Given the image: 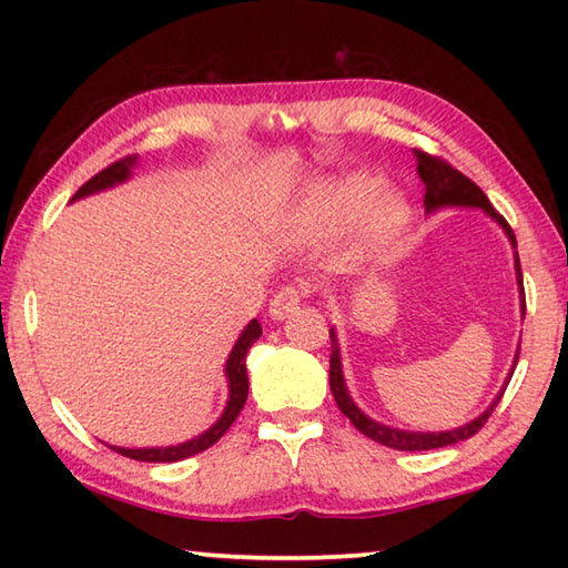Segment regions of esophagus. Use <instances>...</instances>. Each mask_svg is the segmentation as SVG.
Returning <instances> with one entry per match:
<instances>
[{
  "mask_svg": "<svg viewBox=\"0 0 568 568\" xmlns=\"http://www.w3.org/2000/svg\"><path fill=\"white\" fill-rule=\"evenodd\" d=\"M297 305H301V291H297L295 285H285L273 295L271 307H267V315H271L273 321H285Z\"/></svg>",
  "mask_w": 568,
  "mask_h": 568,
  "instance_id": "34e87169",
  "label": "esophagus"
}]
</instances>
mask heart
<instances>
[{
	"mask_svg": "<svg viewBox=\"0 0 568 568\" xmlns=\"http://www.w3.org/2000/svg\"><path fill=\"white\" fill-rule=\"evenodd\" d=\"M358 220L353 257L386 253L406 233L410 205L406 192L383 185L373 172H348L323 180L307 190L295 210V225L303 237H325Z\"/></svg>",
	"mask_w": 568,
	"mask_h": 568,
	"instance_id": "heart-1",
	"label": "heart"
}]
</instances>
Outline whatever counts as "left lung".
I'll use <instances>...</instances> for the list:
<instances>
[{"mask_svg": "<svg viewBox=\"0 0 568 568\" xmlns=\"http://www.w3.org/2000/svg\"><path fill=\"white\" fill-rule=\"evenodd\" d=\"M413 158H416V170H418V178L423 185H426V197H423V207H426V215H434L438 210H446V207H478L484 210V213L494 220V223L504 230L508 243L514 247V267H516V283H518V295H521V313H526V297H524V277H521V263H518V253H516V235L514 230L508 227L506 220L496 213L494 205L488 203V197L484 195V190H480L476 182H470L466 175H460L458 170H454L444 162L440 158L428 155V152H420V150H413ZM516 361H518V351H516V358L511 371H508V376L504 381L501 390L496 393V398L488 403L486 410L476 416L474 420L464 423V426L458 428H450V430H406V428H393L386 426V423L381 420H373L371 416H365V413L355 406V400L351 398L348 386H345V376H343V361H341V345H338V333L335 328H331V390H333V398L338 403V408L345 418H348L355 428L361 430L363 436H368L371 440H376V444H383L388 448H396V450H430V448H444V446H454L458 440H466L474 434H478V428L484 426L491 416L496 403L501 400L504 390L508 386V381L514 376V368H516Z\"/></svg>", "mask_w": 568, "mask_h": 568, "instance_id": "left-lung-1", "label": "left lung"}]
</instances>
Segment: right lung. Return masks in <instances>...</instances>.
<instances>
[{"instance_id":"obj_1","label":"right lung","mask_w":568,"mask_h":568,"mask_svg":"<svg viewBox=\"0 0 568 568\" xmlns=\"http://www.w3.org/2000/svg\"><path fill=\"white\" fill-rule=\"evenodd\" d=\"M138 168V155H128L124 160L112 162L110 168H104L102 172H98L92 180L84 182V185L74 192L72 203L74 200H82L88 195H98V192L104 190H112L114 185H122V182H128L132 178V170ZM263 335L261 323L257 318L250 321L245 325V331L240 333V338L235 341L233 351H230L227 361H225V378H227V403L223 413H220V418L210 426L203 434L185 440V444H178V446H155V448H122V446H110L112 450H118V454L134 458V460H148V464H175V460L182 458H190L200 454V450L210 448L213 444H217L220 438H223L225 430L233 426V420L237 418V413L243 410L245 400H247V368H245V355L250 351V345H253L257 338Z\"/></svg>"}]
</instances>
